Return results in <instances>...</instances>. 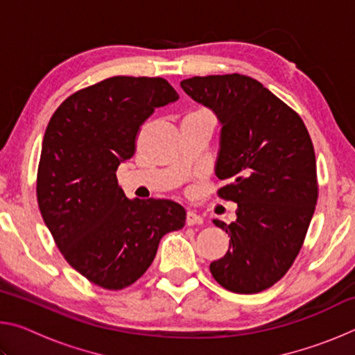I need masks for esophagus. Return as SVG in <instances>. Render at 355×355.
Masks as SVG:
<instances>
[{
    "instance_id": "obj_1",
    "label": "esophagus",
    "mask_w": 355,
    "mask_h": 355,
    "mask_svg": "<svg viewBox=\"0 0 355 355\" xmlns=\"http://www.w3.org/2000/svg\"><path fill=\"white\" fill-rule=\"evenodd\" d=\"M203 224V218L196 211L186 213V225H200Z\"/></svg>"
}]
</instances>
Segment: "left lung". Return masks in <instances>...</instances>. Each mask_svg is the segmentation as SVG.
Wrapping results in <instances>:
<instances>
[{"instance_id":"left-lung-1","label":"left lung","mask_w":355,"mask_h":355,"mask_svg":"<svg viewBox=\"0 0 355 355\" xmlns=\"http://www.w3.org/2000/svg\"><path fill=\"white\" fill-rule=\"evenodd\" d=\"M183 91L222 123L218 189L238 203L236 220H213L230 236L209 264L225 290L254 294L284 277L299 255L318 202L316 158L304 120L254 78L228 73L183 80Z\"/></svg>"}]
</instances>
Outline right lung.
<instances>
[{
	"label": "right lung",
	"mask_w": 355,
	"mask_h": 355,
	"mask_svg": "<svg viewBox=\"0 0 355 355\" xmlns=\"http://www.w3.org/2000/svg\"><path fill=\"white\" fill-rule=\"evenodd\" d=\"M177 98L164 78L112 76L71 94L48 122L35 186L40 214L70 266L105 290L133 285L161 238L184 225L182 205L130 200L116 177L136 152L141 125Z\"/></svg>",
	"instance_id": "add662e5"
}]
</instances>
